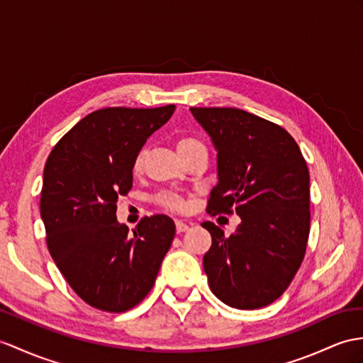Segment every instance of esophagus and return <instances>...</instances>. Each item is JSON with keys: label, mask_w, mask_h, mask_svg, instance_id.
Masks as SVG:
<instances>
[{"label": "esophagus", "mask_w": 363, "mask_h": 363, "mask_svg": "<svg viewBox=\"0 0 363 363\" xmlns=\"http://www.w3.org/2000/svg\"><path fill=\"white\" fill-rule=\"evenodd\" d=\"M175 229H177V233L182 234V233H184V231H188L189 225L182 222V220H177V222H175Z\"/></svg>", "instance_id": "esophagus-1"}]
</instances>
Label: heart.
<instances>
[{
  "instance_id": "b5f03b06",
  "label": "heart",
  "mask_w": 363,
  "mask_h": 363,
  "mask_svg": "<svg viewBox=\"0 0 363 363\" xmlns=\"http://www.w3.org/2000/svg\"><path fill=\"white\" fill-rule=\"evenodd\" d=\"M177 149H179L180 155L184 157V155H188L194 151H197V149H206V147L197 138L180 137L179 140H177ZM145 158H146V149H138V151L134 155V158H132V166L130 167H132V172H134L135 175H138L141 171H143ZM154 201H155L157 206L163 208L164 211L175 212V214H182V212L188 209V197L184 196V194L177 192V191L158 192L157 196L154 197Z\"/></svg>"
}]
</instances>
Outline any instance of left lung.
I'll return each instance as SVG.
<instances>
[{"label": "left lung", "instance_id": "8db88e82", "mask_svg": "<svg viewBox=\"0 0 363 363\" xmlns=\"http://www.w3.org/2000/svg\"><path fill=\"white\" fill-rule=\"evenodd\" d=\"M217 149L218 183L206 212L237 214L229 237L212 222L203 257L208 284L223 303L263 308L285 293L309 235V172L296 140L276 123L237 108H191Z\"/></svg>", "mask_w": 363, "mask_h": 363}]
</instances>
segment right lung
<instances>
[{"label": "right lung", "instance_id": "obj_1", "mask_svg": "<svg viewBox=\"0 0 363 363\" xmlns=\"http://www.w3.org/2000/svg\"><path fill=\"white\" fill-rule=\"evenodd\" d=\"M175 111L104 108L86 115L44 164L40 212L48 250L78 297L108 313L143 300L175 235L172 220L145 217L129 235L118 197L132 188V158Z\"/></svg>", "mask_w": 363, "mask_h": 363}]
</instances>
